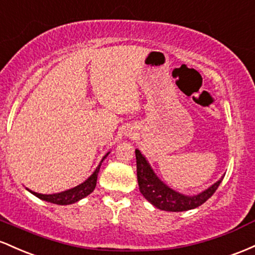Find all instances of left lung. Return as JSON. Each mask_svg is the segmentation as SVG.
Listing matches in <instances>:
<instances>
[{"label":"left lung","mask_w":255,"mask_h":255,"mask_svg":"<svg viewBox=\"0 0 255 255\" xmlns=\"http://www.w3.org/2000/svg\"><path fill=\"white\" fill-rule=\"evenodd\" d=\"M135 153L137 165V181H138L139 191L151 205L162 211L183 212V211H189L193 210V208L199 207V206H201L213 195L214 191L218 189L219 184L222 183L223 178H224V177H222L218 182H216L208 189L197 194V195L188 196L171 189L168 185H166L154 173L149 162L143 156L141 151L136 149Z\"/></svg>","instance_id":"left-lung-1"}]
</instances>
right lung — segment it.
Returning <instances> with one entry per match:
<instances>
[{
	"label": "right lung",
	"instance_id": "obj_1",
	"mask_svg": "<svg viewBox=\"0 0 255 255\" xmlns=\"http://www.w3.org/2000/svg\"><path fill=\"white\" fill-rule=\"evenodd\" d=\"M110 154V151H108L107 154L102 158L101 161H100V165L97 166L96 170L94 171V173L91 174L89 178L87 179L85 182H83L82 184L77 185V187L72 188V189H68V190H65V191H61V193H58V194H49V195H47V194H38V193H35V191L32 190H28L31 194H33V195L38 197V199L41 200H44V201H48V202H51V204H56V205H71V204H74V202L79 201V200L84 199L85 196H88L89 194H91L95 189L96 187V181H97V174H99V171H100V167H101V164L102 161L107 158V155Z\"/></svg>",
	"mask_w": 255,
	"mask_h": 255
}]
</instances>
